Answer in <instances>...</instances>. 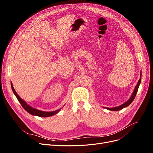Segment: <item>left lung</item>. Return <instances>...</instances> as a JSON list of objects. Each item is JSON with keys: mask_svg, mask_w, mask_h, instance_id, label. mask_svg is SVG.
Here are the masks:
<instances>
[{"mask_svg": "<svg viewBox=\"0 0 153 153\" xmlns=\"http://www.w3.org/2000/svg\"><path fill=\"white\" fill-rule=\"evenodd\" d=\"M140 77H141V73H140ZM141 78H140L139 79V81H138L137 84H136V87L134 88V91H133V93H132V94L131 95L130 98L128 99L126 102L123 103L122 105H119V106L116 107H112V108L103 107V108H105V109H107L108 110H110V111H118V110H122V109L128 107V105H130V104L131 103V102L133 101V100L134 99V98H135V96L136 95V93H137V92H138L139 86H140V85L141 84Z\"/></svg>", "mask_w": 153, "mask_h": 153, "instance_id": "8db88e82", "label": "left lung"}]
</instances>
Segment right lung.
<instances>
[{
  "label": "right lung",
  "mask_w": 153,
  "mask_h": 153,
  "mask_svg": "<svg viewBox=\"0 0 153 153\" xmlns=\"http://www.w3.org/2000/svg\"><path fill=\"white\" fill-rule=\"evenodd\" d=\"M11 87H12V91L13 92V94H15V95L16 96V97L18 99V100L19 101V102L20 103V104L22 105V107L25 109L27 112L32 115H35V116H38V117H51L56 114H58V112L60 111V110L61 108H59L58 110H56L53 111H42L39 110L38 109H36L33 107H32L31 106H30L28 104H27V103L24 101L22 99H21L20 97V96L17 94V93L16 92L15 90L14 89L12 83L11 82Z\"/></svg>",
  "instance_id": "add662e5"
}]
</instances>
